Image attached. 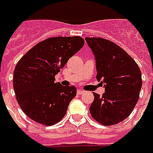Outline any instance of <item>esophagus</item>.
<instances>
[{"mask_svg":"<svg viewBox=\"0 0 153 153\" xmlns=\"http://www.w3.org/2000/svg\"><path fill=\"white\" fill-rule=\"evenodd\" d=\"M77 92H78L79 95H82V93H84V91H83V90H80V89H79V90L77 91Z\"/></svg>","mask_w":153,"mask_h":153,"instance_id":"1","label":"esophagus"}]
</instances>
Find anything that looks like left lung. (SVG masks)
I'll list each match as a JSON object with an SVG mask.
<instances>
[{
    "mask_svg": "<svg viewBox=\"0 0 153 153\" xmlns=\"http://www.w3.org/2000/svg\"><path fill=\"white\" fill-rule=\"evenodd\" d=\"M95 55L97 79L104 83L102 97L93 93L91 117L103 126L123 122L133 111L142 87L141 71L124 49L108 39L86 37Z\"/></svg>",
    "mask_w": 153,
    "mask_h": 153,
    "instance_id": "left-lung-1",
    "label": "left lung"
}]
</instances>
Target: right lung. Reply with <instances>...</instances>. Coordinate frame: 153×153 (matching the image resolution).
Listing matches in <instances>:
<instances>
[{
	"instance_id": "1",
	"label": "right lung",
	"mask_w": 153,
	"mask_h": 153,
	"mask_svg": "<svg viewBox=\"0 0 153 153\" xmlns=\"http://www.w3.org/2000/svg\"><path fill=\"white\" fill-rule=\"evenodd\" d=\"M83 45L80 36L48 38L19 60L13 71V89L20 108L30 119L53 126L65 116L76 88L55 82V75Z\"/></svg>"
}]
</instances>
